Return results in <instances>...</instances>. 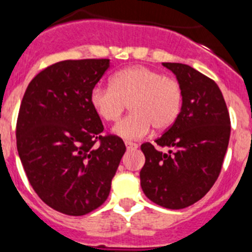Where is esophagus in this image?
I'll list each match as a JSON object with an SVG mask.
<instances>
[{
	"label": "esophagus",
	"instance_id": "esophagus-1",
	"mask_svg": "<svg viewBox=\"0 0 252 252\" xmlns=\"http://www.w3.org/2000/svg\"><path fill=\"white\" fill-rule=\"evenodd\" d=\"M126 146L128 150H134V149L138 148V144L135 143H131V141H126Z\"/></svg>",
	"mask_w": 252,
	"mask_h": 252
}]
</instances>
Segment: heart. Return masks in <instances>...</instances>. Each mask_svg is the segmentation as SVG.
Returning a JSON list of instances; mask_svg holds the SVG:
<instances>
[{
  "instance_id": "b5f03b06",
  "label": "heart",
  "mask_w": 252,
  "mask_h": 252,
  "mask_svg": "<svg viewBox=\"0 0 252 252\" xmlns=\"http://www.w3.org/2000/svg\"><path fill=\"white\" fill-rule=\"evenodd\" d=\"M90 101L107 122L118 121L129 103L131 113L114 126L113 133L136 140L144 138L153 126L158 130L172 126L180 114L182 91L176 80L150 67L131 66L116 72L111 86L96 85Z\"/></svg>"
}]
</instances>
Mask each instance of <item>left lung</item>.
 I'll return each instance as SVG.
<instances>
[{"label":"left lung","instance_id":"8db88e82","mask_svg":"<svg viewBox=\"0 0 252 252\" xmlns=\"http://www.w3.org/2000/svg\"><path fill=\"white\" fill-rule=\"evenodd\" d=\"M182 91V106L172 126L153 144L141 145L145 163L140 185L150 201L182 209L203 198L220 173L230 138V117L218 85L193 67L162 63Z\"/></svg>","mask_w":252,"mask_h":252}]
</instances>
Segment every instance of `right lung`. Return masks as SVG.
Returning a JSON list of instances; mask_svg holds the SVG:
<instances>
[{
  "mask_svg": "<svg viewBox=\"0 0 252 252\" xmlns=\"http://www.w3.org/2000/svg\"><path fill=\"white\" fill-rule=\"evenodd\" d=\"M109 65V59L56 63L32 80L22 99L16 130L22 165L41 201L67 216L106 202L126 153L121 138L101 135L103 124L90 101Z\"/></svg>",
  "mask_w": 252,
  "mask_h": 252,
  "instance_id": "add662e5",
  "label": "right lung"
}]
</instances>
